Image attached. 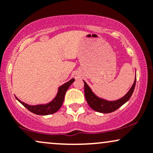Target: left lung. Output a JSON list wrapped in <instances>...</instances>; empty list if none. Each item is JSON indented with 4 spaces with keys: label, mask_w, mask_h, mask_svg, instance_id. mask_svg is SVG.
<instances>
[{
    "label": "left lung",
    "mask_w": 153,
    "mask_h": 153,
    "mask_svg": "<svg viewBox=\"0 0 153 153\" xmlns=\"http://www.w3.org/2000/svg\"><path fill=\"white\" fill-rule=\"evenodd\" d=\"M84 81V80H83ZM135 84H136V78L134 79V82L132 86L131 87L130 90L122 99L117 100L114 101H108L106 100L100 99L96 96L93 91H91L90 87L87 85V83L84 81V93H85V97L88 103L92 109L96 111L100 112V113L107 114L113 112L118 109L123 104H124L130 97L134 92Z\"/></svg>",
    "instance_id": "left-lung-1"
}]
</instances>
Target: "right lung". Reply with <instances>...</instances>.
Masks as SVG:
<instances>
[{
  "mask_svg": "<svg viewBox=\"0 0 153 153\" xmlns=\"http://www.w3.org/2000/svg\"><path fill=\"white\" fill-rule=\"evenodd\" d=\"M75 81V79L73 78L68 82H65L61 85L58 88V92H57V96L55 98L52 100L50 103H47V104H40V105H36V106H30L28 105L24 102H22L20 100L16 98V99L20 102L24 107H26L28 110L30 111L31 112L35 114L38 115H49L55 113L58 111L60 107L62 106V104L64 101L65 99V95L66 91H68V88L70 85Z\"/></svg>",
  "mask_w": 153,
  "mask_h": 153,
  "instance_id": "1",
  "label": "right lung"
}]
</instances>
